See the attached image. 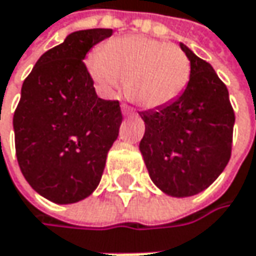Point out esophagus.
Here are the masks:
<instances>
[{"label":"esophagus","mask_w":256,"mask_h":256,"mask_svg":"<svg viewBox=\"0 0 256 256\" xmlns=\"http://www.w3.org/2000/svg\"><path fill=\"white\" fill-rule=\"evenodd\" d=\"M122 114H124V116H131V114H134V110H132L130 106L122 104Z\"/></svg>","instance_id":"1"}]
</instances>
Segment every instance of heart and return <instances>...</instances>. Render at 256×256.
Here are the masks:
<instances>
[{
  "instance_id": "heart-1",
  "label": "heart",
  "mask_w": 256,
  "mask_h": 256,
  "mask_svg": "<svg viewBox=\"0 0 256 256\" xmlns=\"http://www.w3.org/2000/svg\"><path fill=\"white\" fill-rule=\"evenodd\" d=\"M88 74L109 97L125 80V94L144 109L170 104L190 76L187 56L172 44L146 36H122L104 44L86 60Z\"/></svg>"
}]
</instances>
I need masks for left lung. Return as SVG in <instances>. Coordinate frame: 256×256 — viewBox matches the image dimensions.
<instances>
[{
    "instance_id": "obj_1",
    "label": "left lung",
    "mask_w": 256,
    "mask_h": 256,
    "mask_svg": "<svg viewBox=\"0 0 256 256\" xmlns=\"http://www.w3.org/2000/svg\"><path fill=\"white\" fill-rule=\"evenodd\" d=\"M190 60V80L174 102L140 112L146 168L168 196H194L220 176L230 160L234 112L227 86L208 62L180 42Z\"/></svg>"
}]
</instances>
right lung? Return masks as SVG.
<instances>
[{
	"label": "right lung",
	"mask_w": 256,
	"mask_h": 256,
	"mask_svg": "<svg viewBox=\"0 0 256 256\" xmlns=\"http://www.w3.org/2000/svg\"><path fill=\"white\" fill-rule=\"evenodd\" d=\"M112 29H85L44 52L22 85L13 128L17 162L42 198L76 204L98 186L122 124L119 102L97 96L84 58Z\"/></svg>",
	"instance_id": "right-lung-1"
}]
</instances>
